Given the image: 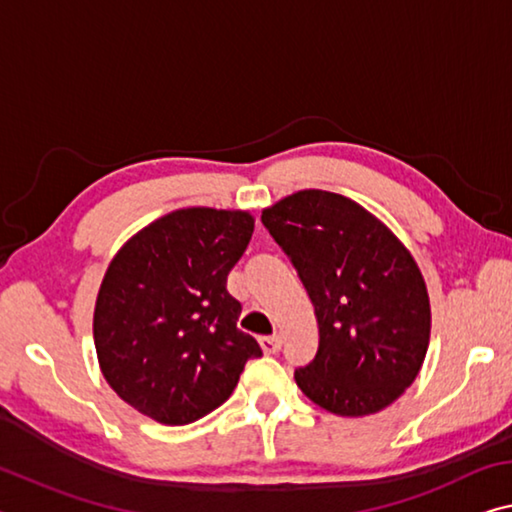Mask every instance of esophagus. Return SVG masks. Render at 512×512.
Masks as SVG:
<instances>
[{"mask_svg": "<svg viewBox=\"0 0 512 512\" xmlns=\"http://www.w3.org/2000/svg\"><path fill=\"white\" fill-rule=\"evenodd\" d=\"M259 346H262V351L266 355H273L278 353L282 348V337L280 335H271V337H259Z\"/></svg>", "mask_w": 512, "mask_h": 512, "instance_id": "1", "label": "esophagus"}]
</instances>
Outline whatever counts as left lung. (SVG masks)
I'll return each mask as SVG.
<instances>
[{
  "instance_id": "8db88e82",
  "label": "left lung",
  "mask_w": 512,
  "mask_h": 512,
  "mask_svg": "<svg viewBox=\"0 0 512 512\" xmlns=\"http://www.w3.org/2000/svg\"><path fill=\"white\" fill-rule=\"evenodd\" d=\"M319 323V348L296 369L307 399L342 417L387 408L415 383L431 339V303L410 250L351 198L305 189L264 209Z\"/></svg>"
}]
</instances>
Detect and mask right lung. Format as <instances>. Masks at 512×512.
Instances as JSON below:
<instances>
[{"label": "right lung", "mask_w": 512, "mask_h": 512, "mask_svg": "<svg viewBox=\"0 0 512 512\" xmlns=\"http://www.w3.org/2000/svg\"><path fill=\"white\" fill-rule=\"evenodd\" d=\"M255 230L248 212L177 209L136 232L111 259L93 314L102 376L120 399L184 426L230 399L262 348L237 328L227 273Z\"/></svg>", "instance_id": "add662e5"}]
</instances>
